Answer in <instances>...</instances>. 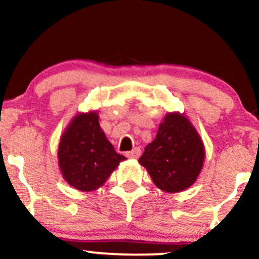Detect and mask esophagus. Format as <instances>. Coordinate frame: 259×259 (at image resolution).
<instances>
[{
	"mask_svg": "<svg viewBox=\"0 0 259 259\" xmlns=\"http://www.w3.org/2000/svg\"><path fill=\"white\" fill-rule=\"evenodd\" d=\"M140 154H141V151H140V148L135 147L133 149V151L127 152L126 157L130 158V159H138V158L140 157Z\"/></svg>",
	"mask_w": 259,
	"mask_h": 259,
	"instance_id": "1",
	"label": "esophagus"
}]
</instances>
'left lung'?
Listing matches in <instances>:
<instances>
[{
    "instance_id": "8db88e82",
    "label": "left lung",
    "mask_w": 259,
    "mask_h": 259,
    "mask_svg": "<svg viewBox=\"0 0 259 259\" xmlns=\"http://www.w3.org/2000/svg\"><path fill=\"white\" fill-rule=\"evenodd\" d=\"M204 160V142L191 120L180 112H167L139 163L158 188L179 193L194 185Z\"/></svg>"
}]
</instances>
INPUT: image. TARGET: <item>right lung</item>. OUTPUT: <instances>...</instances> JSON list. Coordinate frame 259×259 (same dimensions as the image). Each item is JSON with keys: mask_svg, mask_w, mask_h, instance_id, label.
Returning <instances> with one entry per match:
<instances>
[{"mask_svg": "<svg viewBox=\"0 0 259 259\" xmlns=\"http://www.w3.org/2000/svg\"><path fill=\"white\" fill-rule=\"evenodd\" d=\"M59 167L70 186L82 192L101 187L124 155L114 151L99 124L98 111L76 114L62 133L58 147Z\"/></svg>", "mask_w": 259, "mask_h": 259, "instance_id": "1", "label": "right lung"}]
</instances>
